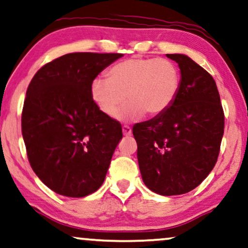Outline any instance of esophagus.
Masks as SVG:
<instances>
[{
	"label": "esophagus",
	"mask_w": 248,
	"mask_h": 248,
	"mask_svg": "<svg viewBox=\"0 0 248 248\" xmlns=\"http://www.w3.org/2000/svg\"><path fill=\"white\" fill-rule=\"evenodd\" d=\"M122 133H124V136H130L133 130H131V128L129 126H124L122 127Z\"/></svg>",
	"instance_id": "esophagus-1"
}]
</instances>
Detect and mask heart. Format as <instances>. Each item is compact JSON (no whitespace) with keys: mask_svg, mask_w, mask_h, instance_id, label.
Returning a JSON list of instances; mask_svg holds the SVG:
<instances>
[{"mask_svg":"<svg viewBox=\"0 0 248 248\" xmlns=\"http://www.w3.org/2000/svg\"><path fill=\"white\" fill-rule=\"evenodd\" d=\"M181 76L172 61L157 58H131L113 65L108 77L92 82V97L108 117L129 120L144 113L156 117L166 112L179 94Z\"/></svg>","mask_w":248,"mask_h":248,"instance_id":"1","label":"heart"}]
</instances>
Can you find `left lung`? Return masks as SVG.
I'll return each instance as SVG.
<instances>
[{
  "label": "left lung",
  "instance_id": "8db88e82",
  "mask_svg": "<svg viewBox=\"0 0 248 248\" xmlns=\"http://www.w3.org/2000/svg\"><path fill=\"white\" fill-rule=\"evenodd\" d=\"M167 57L179 65V94L162 114L135 124L133 134L144 184L172 196L193 190L216 166L224 114L212 76L187 55Z\"/></svg>",
  "mask_w": 248,
  "mask_h": 248
}]
</instances>
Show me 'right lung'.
<instances>
[{"mask_svg": "<svg viewBox=\"0 0 248 248\" xmlns=\"http://www.w3.org/2000/svg\"><path fill=\"white\" fill-rule=\"evenodd\" d=\"M120 53H69L39 69L27 88L21 115L29 163L49 189L84 197L102 186L120 122L92 97V82Z\"/></svg>", "mask_w": 248, "mask_h": 248, "instance_id": "1", "label": "right lung"}]
</instances>
